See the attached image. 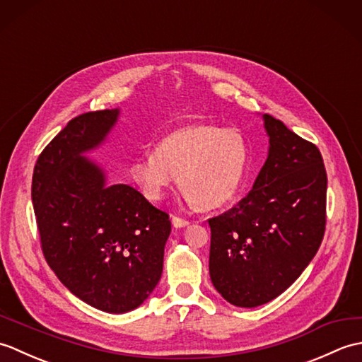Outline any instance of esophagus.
Segmentation results:
<instances>
[{
	"label": "esophagus",
	"instance_id": "esophagus-1",
	"mask_svg": "<svg viewBox=\"0 0 362 362\" xmlns=\"http://www.w3.org/2000/svg\"><path fill=\"white\" fill-rule=\"evenodd\" d=\"M171 222H173V226H174V228H183V227H187V226L189 224V222H188V221H185V219H182V218H179V216H173Z\"/></svg>",
	"mask_w": 362,
	"mask_h": 362
}]
</instances>
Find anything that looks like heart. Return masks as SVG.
<instances>
[{
    "label": "heart",
    "mask_w": 362,
    "mask_h": 362,
    "mask_svg": "<svg viewBox=\"0 0 362 362\" xmlns=\"http://www.w3.org/2000/svg\"><path fill=\"white\" fill-rule=\"evenodd\" d=\"M247 141L236 129L214 124H188L161 138L153 153H140L129 166V175L151 202L165 197L179 180L189 202L202 210L228 204L240 189Z\"/></svg>",
    "instance_id": "1"
}]
</instances>
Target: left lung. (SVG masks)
<instances>
[{"instance_id": "8db88e82", "label": "left lung", "mask_w": 362, "mask_h": 362, "mask_svg": "<svg viewBox=\"0 0 362 362\" xmlns=\"http://www.w3.org/2000/svg\"><path fill=\"white\" fill-rule=\"evenodd\" d=\"M267 158L249 194L209 221L210 279L240 308L271 302L316 255L325 232L327 173L319 149L261 115Z\"/></svg>"}]
</instances>
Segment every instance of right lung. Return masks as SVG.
<instances>
[{
  "instance_id": "obj_1",
  "label": "right lung",
  "mask_w": 362,
  "mask_h": 362,
  "mask_svg": "<svg viewBox=\"0 0 362 362\" xmlns=\"http://www.w3.org/2000/svg\"><path fill=\"white\" fill-rule=\"evenodd\" d=\"M119 109L83 113L46 146L33 175V204L43 255L82 302L122 314L160 281L171 221L124 183H109L87 157L101 148Z\"/></svg>"
}]
</instances>
